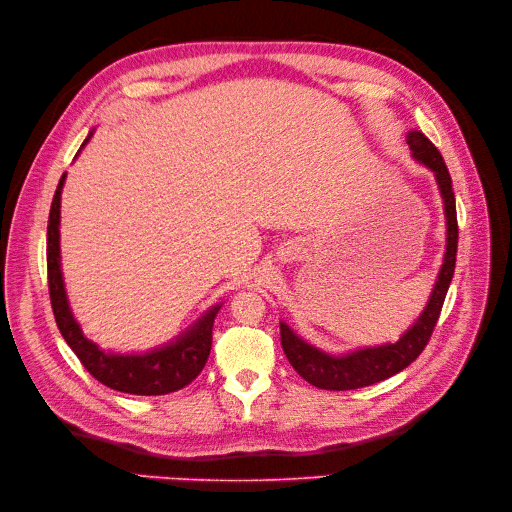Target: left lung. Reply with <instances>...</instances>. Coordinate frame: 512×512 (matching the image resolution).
<instances>
[{"label":"left lung","mask_w":512,"mask_h":512,"mask_svg":"<svg viewBox=\"0 0 512 512\" xmlns=\"http://www.w3.org/2000/svg\"><path fill=\"white\" fill-rule=\"evenodd\" d=\"M406 143L410 145V152L415 156V160H419L431 170L437 181V187H440V193H442L444 214H446L444 264L440 273H437L425 310L421 312L417 323L408 331H404V335L396 344L360 348L342 356H333L306 344L302 337H298L289 329L287 323H281V346L289 364L296 369L300 377H304L314 387L333 389V392H346V389L373 385L404 371L408 364L415 362L419 354L425 350L429 337L435 329V323L440 319V312L454 275L456 248H458V223H456V200L452 191V179L442 154L437 152L435 145L421 131H410L406 135Z\"/></svg>","instance_id":"8db88e82"}]
</instances>
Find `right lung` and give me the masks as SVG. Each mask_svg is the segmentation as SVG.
<instances>
[{
	"instance_id": "right-lung-1",
	"label": "right lung",
	"mask_w": 512,
	"mask_h": 512,
	"mask_svg": "<svg viewBox=\"0 0 512 512\" xmlns=\"http://www.w3.org/2000/svg\"><path fill=\"white\" fill-rule=\"evenodd\" d=\"M83 141V145L91 139ZM81 145V148H83ZM66 173L62 175L52 200L50 221H47V283H50V300L54 319L66 344L77 354L83 367L110 389L135 396H164L189 385L196 379L210 356L212 327L221 304L212 306L204 316L193 323L175 342L145 354H116L104 352L100 346L87 339L72 316L68 306L62 264H60V196Z\"/></svg>"
}]
</instances>
